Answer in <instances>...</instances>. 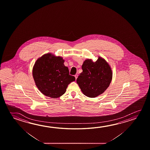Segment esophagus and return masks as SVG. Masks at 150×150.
Masks as SVG:
<instances>
[{"instance_id": "1", "label": "esophagus", "mask_w": 150, "mask_h": 150, "mask_svg": "<svg viewBox=\"0 0 150 150\" xmlns=\"http://www.w3.org/2000/svg\"><path fill=\"white\" fill-rule=\"evenodd\" d=\"M75 79H77V77H78V74H76V75H75Z\"/></svg>"}]
</instances>
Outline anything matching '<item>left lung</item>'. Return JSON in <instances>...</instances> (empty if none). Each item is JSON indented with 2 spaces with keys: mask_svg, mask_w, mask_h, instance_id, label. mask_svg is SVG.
I'll return each mask as SVG.
<instances>
[{
  "mask_svg": "<svg viewBox=\"0 0 150 150\" xmlns=\"http://www.w3.org/2000/svg\"><path fill=\"white\" fill-rule=\"evenodd\" d=\"M83 72L76 80L83 93L94 98L103 93L110 83L112 72L106 60L99 57L96 62L87 59L81 67Z\"/></svg>",
  "mask_w": 150,
  "mask_h": 150,
  "instance_id": "8db88e82",
  "label": "left lung"
}]
</instances>
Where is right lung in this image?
I'll return each instance as SVG.
<instances>
[{
    "mask_svg": "<svg viewBox=\"0 0 150 150\" xmlns=\"http://www.w3.org/2000/svg\"><path fill=\"white\" fill-rule=\"evenodd\" d=\"M64 63L62 57L51 53L44 54L35 62L33 77L38 88L45 96L59 98L65 93L69 84L75 81Z\"/></svg>",
    "mask_w": 150,
    "mask_h": 150,
    "instance_id": "obj_1",
    "label": "right lung"
}]
</instances>
